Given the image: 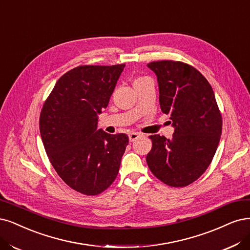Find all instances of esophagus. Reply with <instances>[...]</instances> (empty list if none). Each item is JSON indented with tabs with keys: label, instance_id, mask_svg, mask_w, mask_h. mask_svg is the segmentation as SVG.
<instances>
[{
	"label": "esophagus",
	"instance_id": "esophagus-1",
	"mask_svg": "<svg viewBox=\"0 0 250 250\" xmlns=\"http://www.w3.org/2000/svg\"><path fill=\"white\" fill-rule=\"evenodd\" d=\"M139 136H140V134L136 133V132L129 133V141H130V142H134L135 140L139 139Z\"/></svg>",
	"mask_w": 250,
	"mask_h": 250
}]
</instances>
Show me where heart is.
Here are the masks:
<instances>
[{
    "label": "heart",
    "mask_w": 250,
    "mask_h": 250,
    "mask_svg": "<svg viewBox=\"0 0 250 250\" xmlns=\"http://www.w3.org/2000/svg\"><path fill=\"white\" fill-rule=\"evenodd\" d=\"M143 80H146V77H136V79L133 81V83H139V82H141Z\"/></svg>",
    "instance_id": "heart-1"
}]
</instances>
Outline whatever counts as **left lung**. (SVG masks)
Returning a JSON list of instances; mask_svg holds the SVG:
<instances>
[{
	"mask_svg": "<svg viewBox=\"0 0 250 250\" xmlns=\"http://www.w3.org/2000/svg\"><path fill=\"white\" fill-rule=\"evenodd\" d=\"M156 74L159 104L175 131L171 140L155 134L147 163L153 175L173 187H184L208 168L218 147L222 119L211 84L183 62L147 65Z\"/></svg>",
	"mask_w": 250,
	"mask_h": 250,
	"instance_id": "obj_1",
	"label": "left lung"
}]
</instances>
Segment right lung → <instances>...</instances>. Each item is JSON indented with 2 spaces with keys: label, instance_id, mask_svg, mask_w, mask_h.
<instances>
[{
  "label": "right lung",
  "instance_id": "add662e5",
  "mask_svg": "<svg viewBox=\"0 0 250 250\" xmlns=\"http://www.w3.org/2000/svg\"><path fill=\"white\" fill-rule=\"evenodd\" d=\"M125 64L79 66L62 75L43 104L39 128L48 159L77 192L97 195L114 182L129 139L97 129Z\"/></svg>",
  "mask_w": 250,
  "mask_h": 250
}]
</instances>
